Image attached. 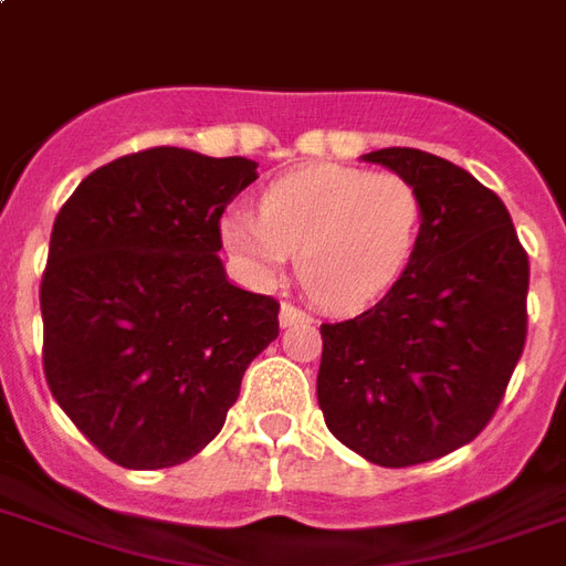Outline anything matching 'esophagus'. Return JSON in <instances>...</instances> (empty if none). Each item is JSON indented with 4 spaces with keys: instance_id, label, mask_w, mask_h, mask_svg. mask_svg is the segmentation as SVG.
Returning a JSON list of instances; mask_svg holds the SVG:
<instances>
[{
    "instance_id": "esophagus-1",
    "label": "esophagus",
    "mask_w": 566,
    "mask_h": 566,
    "mask_svg": "<svg viewBox=\"0 0 566 566\" xmlns=\"http://www.w3.org/2000/svg\"><path fill=\"white\" fill-rule=\"evenodd\" d=\"M305 321H312V317L302 312V308H296L293 302H282V308H279V323H282V326H293V323Z\"/></svg>"
}]
</instances>
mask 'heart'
Returning <instances> with one entry per match:
<instances>
[{"label": "heart", "mask_w": 566, "mask_h": 566, "mask_svg": "<svg viewBox=\"0 0 566 566\" xmlns=\"http://www.w3.org/2000/svg\"><path fill=\"white\" fill-rule=\"evenodd\" d=\"M421 226L418 189L398 171L317 163L273 180L258 216L222 219L228 252L258 279L293 254V270L317 305L350 312L395 282Z\"/></svg>", "instance_id": "b5f03b06"}]
</instances>
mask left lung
<instances>
[{"label":"left lung","mask_w":566,"mask_h":566,"mask_svg":"<svg viewBox=\"0 0 566 566\" xmlns=\"http://www.w3.org/2000/svg\"><path fill=\"white\" fill-rule=\"evenodd\" d=\"M365 159L418 189L421 228L374 308L321 326L317 403L338 442L403 469L463 448L495 416L528 335V254L502 198L465 168L416 148Z\"/></svg>","instance_id":"obj_1"}]
</instances>
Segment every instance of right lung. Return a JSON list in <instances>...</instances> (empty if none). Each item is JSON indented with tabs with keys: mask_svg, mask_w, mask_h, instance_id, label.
I'll return each mask as SVG.
<instances>
[{
	"mask_svg": "<svg viewBox=\"0 0 566 566\" xmlns=\"http://www.w3.org/2000/svg\"><path fill=\"white\" fill-rule=\"evenodd\" d=\"M245 157L148 148L101 166L55 216L41 279L43 377L124 469L187 463L226 424L279 302L228 282L219 219Z\"/></svg>",
	"mask_w": 566,
	"mask_h": 566,
	"instance_id": "add662e5",
	"label": "right lung"
}]
</instances>
